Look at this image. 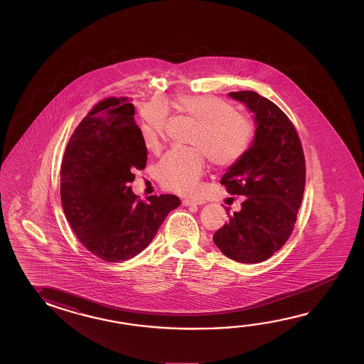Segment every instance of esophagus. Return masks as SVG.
<instances>
[{"instance_id":"34e87169","label":"esophagus","mask_w":364,"mask_h":364,"mask_svg":"<svg viewBox=\"0 0 364 364\" xmlns=\"http://www.w3.org/2000/svg\"><path fill=\"white\" fill-rule=\"evenodd\" d=\"M206 203L202 198H184L183 200V206H197V205H203Z\"/></svg>"}]
</instances>
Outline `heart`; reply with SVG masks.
I'll return each instance as SVG.
<instances>
[{"label":"heart","instance_id":"1","mask_svg":"<svg viewBox=\"0 0 364 364\" xmlns=\"http://www.w3.org/2000/svg\"><path fill=\"white\" fill-rule=\"evenodd\" d=\"M173 104L198 122L191 139L194 146H178L164 154L156 166V178L171 192L193 193L203 175L206 156L216 166L236 164L252 146L255 124L218 97L178 95ZM166 120L162 105H148L142 112V141L149 151L156 153L162 146Z\"/></svg>","mask_w":364,"mask_h":364}]
</instances>
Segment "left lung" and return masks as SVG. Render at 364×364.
<instances>
[{
	"mask_svg": "<svg viewBox=\"0 0 364 364\" xmlns=\"http://www.w3.org/2000/svg\"><path fill=\"white\" fill-rule=\"evenodd\" d=\"M228 96L254 114L252 146L223 175L230 194L244 196L241 210L216 230L220 252L240 263L268 259L290 237L304 198L306 164L297 131L289 118L267 98L252 90Z\"/></svg>",
	"mask_w": 364,
	"mask_h": 364,
	"instance_id": "left-lung-1",
	"label": "left lung"
}]
</instances>
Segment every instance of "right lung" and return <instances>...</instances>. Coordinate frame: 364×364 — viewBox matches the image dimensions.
<instances>
[{"label": "right lung", "instance_id": "obj_1", "mask_svg": "<svg viewBox=\"0 0 364 364\" xmlns=\"http://www.w3.org/2000/svg\"><path fill=\"white\" fill-rule=\"evenodd\" d=\"M134 106L127 98H106L76 127L60 167V200L75 235L106 262L136 257L156 237L173 194L137 200L129 184L148 161Z\"/></svg>", "mask_w": 364, "mask_h": 364}]
</instances>
